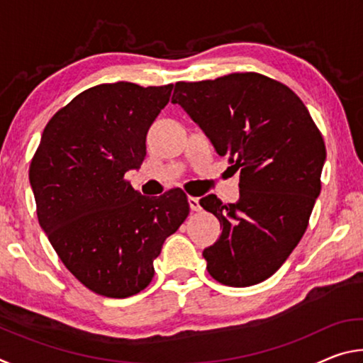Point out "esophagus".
<instances>
[{
    "mask_svg": "<svg viewBox=\"0 0 363 363\" xmlns=\"http://www.w3.org/2000/svg\"><path fill=\"white\" fill-rule=\"evenodd\" d=\"M189 206L192 211H201L200 199H196V196H189Z\"/></svg>",
    "mask_w": 363,
    "mask_h": 363,
    "instance_id": "1",
    "label": "esophagus"
}]
</instances>
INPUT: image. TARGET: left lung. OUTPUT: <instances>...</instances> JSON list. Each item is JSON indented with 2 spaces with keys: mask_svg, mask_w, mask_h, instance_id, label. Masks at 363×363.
<instances>
[{
  "mask_svg": "<svg viewBox=\"0 0 363 363\" xmlns=\"http://www.w3.org/2000/svg\"><path fill=\"white\" fill-rule=\"evenodd\" d=\"M173 102L186 110L240 171V200H200L223 233L203 251L206 269L227 286L274 275L296 248L320 194L327 158L322 133L286 84L256 72L177 82Z\"/></svg>",
  "mask_w": 363,
  "mask_h": 363,
  "instance_id": "left-lung-1",
  "label": "left lung"
}]
</instances>
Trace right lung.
Segmentation results:
<instances>
[{"label": "right lung", "instance_id": "add662e5", "mask_svg": "<svg viewBox=\"0 0 363 363\" xmlns=\"http://www.w3.org/2000/svg\"><path fill=\"white\" fill-rule=\"evenodd\" d=\"M173 84L104 83L57 110L30 163L36 214L64 266L101 296L128 298L153 279L163 242L189 216L187 195L147 199L125 179Z\"/></svg>", "mask_w": 363, "mask_h": 363}]
</instances>
